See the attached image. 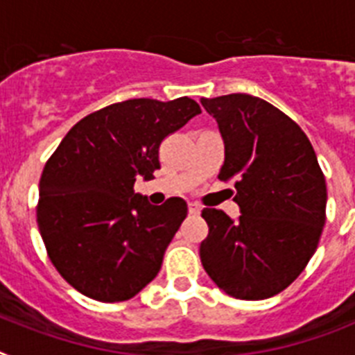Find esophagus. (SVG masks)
<instances>
[{"label": "esophagus", "instance_id": "1", "mask_svg": "<svg viewBox=\"0 0 355 355\" xmlns=\"http://www.w3.org/2000/svg\"><path fill=\"white\" fill-rule=\"evenodd\" d=\"M187 209H189V214H200V211H202V207H200L198 203H193L191 202L189 205H187Z\"/></svg>", "mask_w": 355, "mask_h": 355}]
</instances>
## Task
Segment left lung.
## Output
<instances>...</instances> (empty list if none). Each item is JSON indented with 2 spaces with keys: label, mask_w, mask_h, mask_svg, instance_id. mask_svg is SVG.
<instances>
[{
  "label": "left lung",
  "mask_w": 355,
  "mask_h": 355,
  "mask_svg": "<svg viewBox=\"0 0 355 355\" xmlns=\"http://www.w3.org/2000/svg\"><path fill=\"white\" fill-rule=\"evenodd\" d=\"M225 143L220 180L234 182L236 221L203 209L209 236L200 259L227 295L263 300L284 291L318 248L325 225L327 186L300 126L250 94L202 98Z\"/></svg>",
  "instance_id": "obj_1"
}]
</instances>
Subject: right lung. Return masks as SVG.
Segmentation results:
<instances>
[{
    "instance_id": "add662e5",
    "label": "right lung",
    "mask_w": 355,
    "mask_h": 355,
    "mask_svg": "<svg viewBox=\"0 0 355 355\" xmlns=\"http://www.w3.org/2000/svg\"><path fill=\"white\" fill-rule=\"evenodd\" d=\"M200 112L187 96L112 103L80 119L49 157L37 225L51 263L76 291L123 302L155 279L187 203L175 196L150 205L134 193L135 178L152 180L160 143Z\"/></svg>"
}]
</instances>
